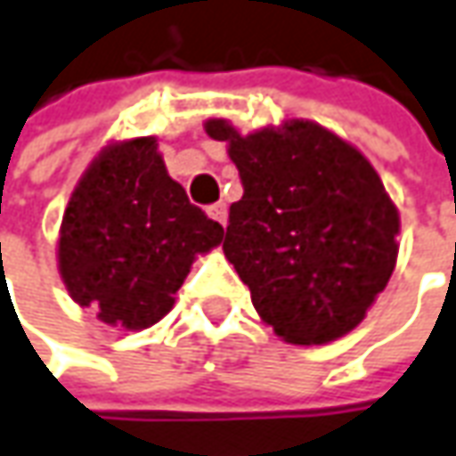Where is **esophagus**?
<instances>
[{
    "label": "esophagus",
    "instance_id": "esophagus-1",
    "mask_svg": "<svg viewBox=\"0 0 456 456\" xmlns=\"http://www.w3.org/2000/svg\"><path fill=\"white\" fill-rule=\"evenodd\" d=\"M207 212H209V216H212L214 222H219L222 227L227 224V204H222V201H216V204H212V207H209Z\"/></svg>",
    "mask_w": 456,
    "mask_h": 456
}]
</instances>
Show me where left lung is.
Wrapping results in <instances>:
<instances>
[{"mask_svg": "<svg viewBox=\"0 0 456 456\" xmlns=\"http://www.w3.org/2000/svg\"><path fill=\"white\" fill-rule=\"evenodd\" d=\"M227 141L244 194L229 207L224 255L277 336L321 346L366 318L399 255V212L373 166L310 120Z\"/></svg>", "mask_w": 456, "mask_h": 456, "instance_id": "8db88e82", "label": "left lung"}]
</instances>
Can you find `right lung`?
<instances>
[{"instance_id":"right-lung-1","label":"right lung","mask_w":456,"mask_h":456,"mask_svg":"<svg viewBox=\"0 0 456 456\" xmlns=\"http://www.w3.org/2000/svg\"><path fill=\"white\" fill-rule=\"evenodd\" d=\"M224 229L166 174L153 138L105 149L72 191L60 229V273L75 303L131 330L174 305L194 255Z\"/></svg>"}]
</instances>
